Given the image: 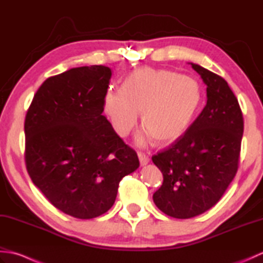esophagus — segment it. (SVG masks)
Instances as JSON below:
<instances>
[{
    "instance_id": "1",
    "label": "esophagus",
    "mask_w": 263,
    "mask_h": 263,
    "mask_svg": "<svg viewBox=\"0 0 263 263\" xmlns=\"http://www.w3.org/2000/svg\"><path fill=\"white\" fill-rule=\"evenodd\" d=\"M138 157H139V160H140L141 166H144V165H147L149 163V157L146 154H143L141 152H138Z\"/></svg>"
}]
</instances>
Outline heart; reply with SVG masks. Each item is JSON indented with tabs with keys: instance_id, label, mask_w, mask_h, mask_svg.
Instances as JSON below:
<instances>
[{
	"instance_id": "obj_1",
	"label": "heart",
	"mask_w": 263,
	"mask_h": 263,
	"mask_svg": "<svg viewBox=\"0 0 263 263\" xmlns=\"http://www.w3.org/2000/svg\"><path fill=\"white\" fill-rule=\"evenodd\" d=\"M202 98V88L194 78L142 68L126 77L122 89L110 88L105 92L103 108L120 137L130 135L141 111L146 130L138 137V142L144 144L153 137L165 142L186 131Z\"/></svg>"
}]
</instances>
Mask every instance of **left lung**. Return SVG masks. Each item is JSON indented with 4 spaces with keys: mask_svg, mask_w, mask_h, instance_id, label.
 <instances>
[{
    "mask_svg": "<svg viewBox=\"0 0 263 263\" xmlns=\"http://www.w3.org/2000/svg\"><path fill=\"white\" fill-rule=\"evenodd\" d=\"M191 65L206 86V104L183 136L153 156L164 177L154 202L178 219L203 214L220 200L237 173L244 130L238 100L224 78Z\"/></svg>",
    "mask_w": 263,
    "mask_h": 263,
    "instance_id": "left-lung-1",
    "label": "left lung"
}]
</instances>
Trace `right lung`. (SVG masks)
Segmentation results:
<instances>
[{
  "label": "right lung",
  "instance_id": "add662e5",
  "mask_svg": "<svg viewBox=\"0 0 263 263\" xmlns=\"http://www.w3.org/2000/svg\"><path fill=\"white\" fill-rule=\"evenodd\" d=\"M111 70L80 66L49 77L25 120V161L32 183L55 208L79 219L105 214L137 153L103 115Z\"/></svg>",
  "mask_w": 263,
  "mask_h": 263
}]
</instances>
